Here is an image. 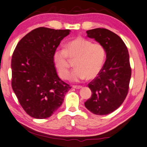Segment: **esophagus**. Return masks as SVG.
<instances>
[{
	"label": "esophagus",
	"mask_w": 147,
	"mask_h": 147,
	"mask_svg": "<svg viewBox=\"0 0 147 147\" xmlns=\"http://www.w3.org/2000/svg\"><path fill=\"white\" fill-rule=\"evenodd\" d=\"M72 87L75 88V89H81V88H82V86H73Z\"/></svg>",
	"instance_id": "1"
}]
</instances>
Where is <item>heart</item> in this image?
<instances>
[{"label":"heart","mask_w":147,"mask_h":147,"mask_svg":"<svg viewBox=\"0 0 147 147\" xmlns=\"http://www.w3.org/2000/svg\"><path fill=\"white\" fill-rule=\"evenodd\" d=\"M105 49L101 44L93 43L83 37H77L65 44V49L57 48L52 56L53 65L59 77L66 80L69 76V64L68 57L75 59L74 69L69 75V80L79 82L97 77L101 71L105 59Z\"/></svg>","instance_id":"1"}]
</instances>
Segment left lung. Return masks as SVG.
<instances>
[{
	"label": "left lung",
	"instance_id": "left-lung-1",
	"mask_svg": "<svg viewBox=\"0 0 147 147\" xmlns=\"http://www.w3.org/2000/svg\"><path fill=\"white\" fill-rule=\"evenodd\" d=\"M86 33L103 46L106 59L98 77L88 84L92 94L84 104L94 114L106 115L119 108L127 96L131 77L129 54L121 38L110 30L97 28Z\"/></svg>",
	"mask_w": 147,
	"mask_h": 147
}]
</instances>
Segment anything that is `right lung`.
<instances>
[{
  "label": "right lung",
  "mask_w": 147,
  "mask_h": 147,
  "mask_svg": "<svg viewBox=\"0 0 147 147\" xmlns=\"http://www.w3.org/2000/svg\"><path fill=\"white\" fill-rule=\"evenodd\" d=\"M70 30L39 27L18 43L11 59L12 88L31 117L51 116L63 103L71 87L58 77L52 56Z\"/></svg>",
  "instance_id": "obj_1"
}]
</instances>
